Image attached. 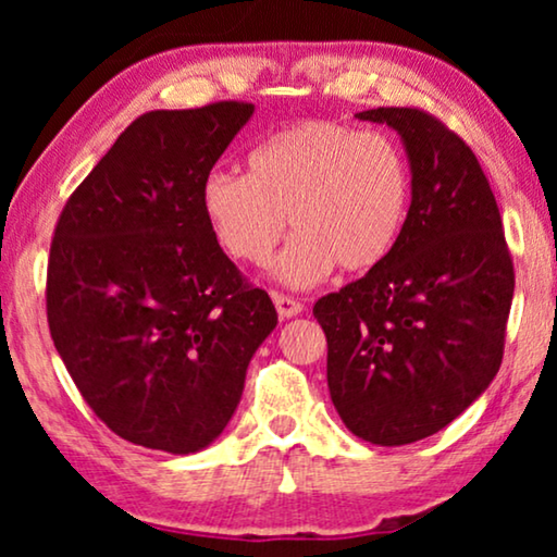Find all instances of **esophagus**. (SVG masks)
<instances>
[{
  "label": "esophagus",
  "instance_id": "34e87169",
  "mask_svg": "<svg viewBox=\"0 0 557 557\" xmlns=\"http://www.w3.org/2000/svg\"><path fill=\"white\" fill-rule=\"evenodd\" d=\"M273 304H276V311L281 319H292L296 314H301L304 311V304L299 299H294V296H286V294H273Z\"/></svg>",
  "mask_w": 557,
  "mask_h": 557
}]
</instances>
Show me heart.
Returning <instances> with one entry per match:
<instances>
[{
    "label": "heart",
    "mask_w": 557,
    "mask_h": 557,
    "mask_svg": "<svg viewBox=\"0 0 557 557\" xmlns=\"http://www.w3.org/2000/svg\"><path fill=\"white\" fill-rule=\"evenodd\" d=\"M200 202L225 253L258 269L271 261L288 215L296 235L276 276L311 286L334 265L368 273L391 258L410 215L413 172L391 136L309 119L258 144L248 174L212 170Z\"/></svg>",
    "instance_id": "heart-1"
}]
</instances>
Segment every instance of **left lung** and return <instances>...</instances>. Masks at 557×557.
<instances>
[{
  "instance_id": "obj_1",
  "label": "left lung",
  "mask_w": 557,
  "mask_h": 557,
  "mask_svg": "<svg viewBox=\"0 0 557 557\" xmlns=\"http://www.w3.org/2000/svg\"><path fill=\"white\" fill-rule=\"evenodd\" d=\"M406 141L413 202L391 258L326 294V385L355 436L403 446L446 429L497 375L515 265L474 151L413 106L357 113Z\"/></svg>"
}]
</instances>
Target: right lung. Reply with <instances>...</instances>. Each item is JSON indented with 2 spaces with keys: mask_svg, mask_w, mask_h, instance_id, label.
Masks as SVG:
<instances>
[{
  "mask_svg": "<svg viewBox=\"0 0 557 557\" xmlns=\"http://www.w3.org/2000/svg\"><path fill=\"white\" fill-rule=\"evenodd\" d=\"M253 103L149 111L67 197L50 243V337L90 410L136 446L195 454L238 408L278 322L223 253L200 189Z\"/></svg>",
  "mask_w": 557,
  "mask_h": 557,
  "instance_id": "1",
  "label": "right lung"
}]
</instances>
